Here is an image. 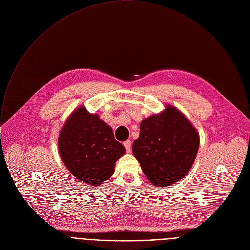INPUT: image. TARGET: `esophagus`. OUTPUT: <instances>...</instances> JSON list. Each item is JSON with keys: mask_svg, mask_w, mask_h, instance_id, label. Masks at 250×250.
Wrapping results in <instances>:
<instances>
[{"mask_svg": "<svg viewBox=\"0 0 250 250\" xmlns=\"http://www.w3.org/2000/svg\"><path fill=\"white\" fill-rule=\"evenodd\" d=\"M124 146H125V150H126V152H130L131 151V141L130 140H126V141H125L124 142Z\"/></svg>", "mask_w": 250, "mask_h": 250, "instance_id": "esophagus-1", "label": "esophagus"}]
</instances>
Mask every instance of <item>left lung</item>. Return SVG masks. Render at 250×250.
I'll return each mask as SVG.
<instances>
[{
	"mask_svg": "<svg viewBox=\"0 0 250 250\" xmlns=\"http://www.w3.org/2000/svg\"><path fill=\"white\" fill-rule=\"evenodd\" d=\"M200 145L192 124L176 108L142 121L132 153L152 184L166 187L182 179L191 169Z\"/></svg>",
	"mask_w": 250,
	"mask_h": 250,
	"instance_id": "8db88e82",
	"label": "left lung"
}]
</instances>
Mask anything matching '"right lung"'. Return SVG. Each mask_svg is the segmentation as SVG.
<instances>
[{"label": "right lung", "mask_w": 250, "mask_h": 250, "mask_svg": "<svg viewBox=\"0 0 250 250\" xmlns=\"http://www.w3.org/2000/svg\"><path fill=\"white\" fill-rule=\"evenodd\" d=\"M58 148L67 169L91 186L101 185L110 178L115 163L125 153L124 145L115 139L112 128L84 107L77 109L66 121Z\"/></svg>", "instance_id": "add662e5"}]
</instances>
